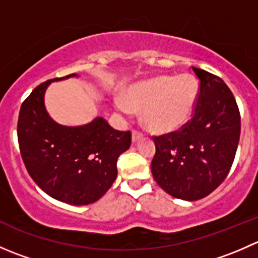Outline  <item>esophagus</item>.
Wrapping results in <instances>:
<instances>
[{"label": "esophagus", "instance_id": "34e87169", "mask_svg": "<svg viewBox=\"0 0 258 258\" xmlns=\"http://www.w3.org/2000/svg\"><path fill=\"white\" fill-rule=\"evenodd\" d=\"M142 137H144V134H142V132L137 131V130H134V131H132V141L134 142H137L139 140H141Z\"/></svg>", "mask_w": 258, "mask_h": 258}]
</instances>
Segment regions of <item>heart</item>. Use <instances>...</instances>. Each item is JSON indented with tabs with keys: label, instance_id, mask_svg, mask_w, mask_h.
<instances>
[{
	"label": "heart",
	"instance_id": "obj_1",
	"mask_svg": "<svg viewBox=\"0 0 258 258\" xmlns=\"http://www.w3.org/2000/svg\"><path fill=\"white\" fill-rule=\"evenodd\" d=\"M196 81L189 75L158 76L135 83L124 98H117L116 107L123 113L142 110V119L153 132H171L183 126L197 101Z\"/></svg>",
	"mask_w": 258,
	"mask_h": 258
}]
</instances>
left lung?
<instances>
[{"label":"left lung","instance_id":"left-lung-1","mask_svg":"<svg viewBox=\"0 0 258 258\" xmlns=\"http://www.w3.org/2000/svg\"><path fill=\"white\" fill-rule=\"evenodd\" d=\"M200 80L194 116L177 131L153 136L151 171L158 186L176 199L209 196L227 177L241 134L238 106L218 76L192 67Z\"/></svg>","mask_w":258,"mask_h":258}]
</instances>
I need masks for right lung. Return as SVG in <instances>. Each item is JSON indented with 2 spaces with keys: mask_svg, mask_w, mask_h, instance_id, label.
I'll return each mask as SVG.
<instances>
[{
  "mask_svg": "<svg viewBox=\"0 0 258 258\" xmlns=\"http://www.w3.org/2000/svg\"><path fill=\"white\" fill-rule=\"evenodd\" d=\"M38 85L21 105L17 137L27 172L42 191L64 204L90 205L100 200L117 177V158L128 150L131 132L117 131L102 117L83 126L54 122L46 111V88Z\"/></svg>",
  "mask_w": 258,
  "mask_h": 258,
  "instance_id": "right-lung-1",
  "label": "right lung"
}]
</instances>
